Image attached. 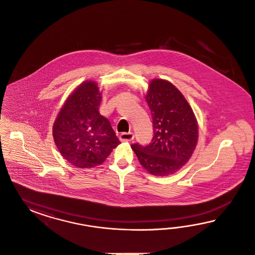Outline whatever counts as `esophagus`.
Instances as JSON below:
<instances>
[{
	"mask_svg": "<svg viewBox=\"0 0 255 255\" xmlns=\"http://www.w3.org/2000/svg\"><path fill=\"white\" fill-rule=\"evenodd\" d=\"M134 137L133 133L129 131V132H123L121 135H120V140L121 141H124V142H128V141H131Z\"/></svg>",
	"mask_w": 255,
	"mask_h": 255,
	"instance_id": "esophagus-1",
	"label": "esophagus"
}]
</instances>
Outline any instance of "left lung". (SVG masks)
Listing matches in <instances>:
<instances>
[{
    "label": "left lung",
    "instance_id": "obj_1",
    "mask_svg": "<svg viewBox=\"0 0 255 255\" xmlns=\"http://www.w3.org/2000/svg\"><path fill=\"white\" fill-rule=\"evenodd\" d=\"M145 99L154 136L148 146L133 144L131 148L149 174L168 176L191 159L198 141L197 121L184 95L165 79H152Z\"/></svg>",
    "mask_w": 255,
    "mask_h": 255
}]
</instances>
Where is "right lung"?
<instances>
[{
    "label": "right lung",
    "instance_id": "obj_1",
    "mask_svg": "<svg viewBox=\"0 0 255 255\" xmlns=\"http://www.w3.org/2000/svg\"><path fill=\"white\" fill-rule=\"evenodd\" d=\"M102 93L86 80L65 100L53 124V138L62 157L78 168L106 161L121 143L107 118L99 113Z\"/></svg>",
    "mask_w": 255,
    "mask_h": 255
}]
</instances>
